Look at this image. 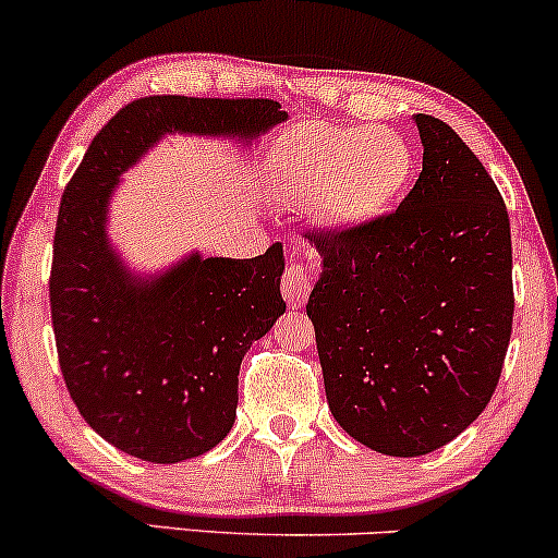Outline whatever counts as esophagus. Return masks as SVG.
<instances>
[{"instance_id": "1", "label": "esophagus", "mask_w": 558, "mask_h": 558, "mask_svg": "<svg viewBox=\"0 0 558 558\" xmlns=\"http://www.w3.org/2000/svg\"><path fill=\"white\" fill-rule=\"evenodd\" d=\"M315 257H301V254H293L291 262H288V270L283 275V296L286 304L291 310H299V306L306 304L312 291V280H315Z\"/></svg>"}]
</instances>
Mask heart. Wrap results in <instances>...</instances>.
Segmentation results:
<instances>
[{"mask_svg":"<svg viewBox=\"0 0 558 558\" xmlns=\"http://www.w3.org/2000/svg\"><path fill=\"white\" fill-rule=\"evenodd\" d=\"M280 168L301 198H315L328 226L360 228L399 202L414 170L409 144L388 128L306 123L280 149Z\"/></svg>","mask_w":558,"mask_h":558,"instance_id":"heart-1","label":"heart"}]
</instances>
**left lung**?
<instances>
[{"label": "left lung", "instance_id": "8db88e82", "mask_svg": "<svg viewBox=\"0 0 558 558\" xmlns=\"http://www.w3.org/2000/svg\"><path fill=\"white\" fill-rule=\"evenodd\" d=\"M422 172L393 215L317 233L306 315L338 425L388 457H422L488 407L511 338V230L475 151L414 114Z\"/></svg>", "mask_w": 558, "mask_h": 558}]
</instances>
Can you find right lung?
I'll use <instances>...</instances> for the list:
<instances>
[{
	"mask_svg": "<svg viewBox=\"0 0 558 558\" xmlns=\"http://www.w3.org/2000/svg\"><path fill=\"white\" fill-rule=\"evenodd\" d=\"M286 118L272 99L146 96L96 133L62 194L49 280L60 369L81 417L131 457L175 464L230 433L243 354L286 312V259L272 243L254 259L191 252L131 270L107 230L114 189L170 133L252 146Z\"/></svg>",
	"mask_w": 558,
	"mask_h": 558,
	"instance_id": "1",
	"label": "right lung"
}]
</instances>
